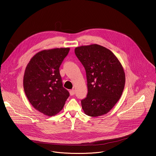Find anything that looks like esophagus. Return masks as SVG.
Listing matches in <instances>:
<instances>
[{"instance_id":"1","label":"esophagus","mask_w":156,"mask_h":156,"mask_svg":"<svg viewBox=\"0 0 156 156\" xmlns=\"http://www.w3.org/2000/svg\"><path fill=\"white\" fill-rule=\"evenodd\" d=\"M69 94H70V95H71V96L74 95L75 94L74 89H71V90H69Z\"/></svg>"}]
</instances>
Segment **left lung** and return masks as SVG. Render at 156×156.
Returning <instances> with one entry per match:
<instances>
[{
	"mask_svg": "<svg viewBox=\"0 0 156 156\" xmlns=\"http://www.w3.org/2000/svg\"><path fill=\"white\" fill-rule=\"evenodd\" d=\"M75 54L87 75L88 94L81 101L83 111L92 117L107 113L118 102L125 87L121 63L111 50L99 45L76 47Z\"/></svg>",
	"mask_w": 156,
	"mask_h": 156,
	"instance_id": "8db88e82",
	"label": "left lung"
}]
</instances>
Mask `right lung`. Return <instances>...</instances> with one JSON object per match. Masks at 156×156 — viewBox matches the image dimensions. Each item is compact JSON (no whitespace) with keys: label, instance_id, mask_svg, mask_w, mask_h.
Instances as JSON below:
<instances>
[{"label":"right lung","instance_id":"1","mask_svg":"<svg viewBox=\"0 0 156 156\" xmlns=\"http://www.w3.org/2000/svg\"><path fill=\"white\" fill-rule=\"evenodd\" d=\"M69 48L45 50L37 52L26 68L23 87L30 104L49 116L61 111L69 93L62 86L59 67Z\"/></svg>","mask_w":156,"mask_h":156}]
</instances>
